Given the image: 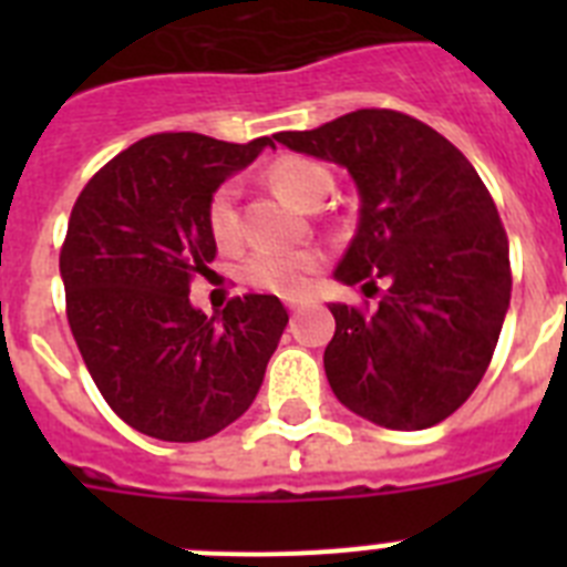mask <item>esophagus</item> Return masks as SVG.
Segmentation results:
<instances>
[{"label": "esophagus", "mask_w": 567, "mask_h": 567, "mask_svg": "<svg viewBox=\"0 0 567 567\" xmlns=\"http://www.w3.org/2000/svg\"><path fill=\"white\" fill-rule=\"evenodd\" d=\"M298 307H300L298 298H287V309H289V312H295V309H298Z\"/></svg>", "instance_id": "obj_1"}]
</instances>
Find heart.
I'll use <instances>...</instances> for the list:
<instances>
[{
    "label": "heart",
    "mask_w": 567,
    "mask_h": 567,
    "mask_svg": "<svg viewBox=\"0 0 567 567\" xmlns=\"http://www.w3.org/2000/svg\"><path fill=\"white\" fill-rule=\"evenodd\" d=\"M267 178L275 189L287 193L300 207L315 209L332 189V173L323 164L303 158V155H287L278 158L267 169ZM207 224L215 244L224 249L238 247L244 238V221L238 209V184L224 182L209 195ZM323 264L318 249H258L249 255L240 267L247 284L267 289L275 295H300L309 287L315 269Z\"/></svg>",
    "instance_id": "heart-1"
}]
</instances>
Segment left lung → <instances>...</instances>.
<instances>
[{"label": "left lung", "mask_w": 567, "mask_h": 567, "mask_svg": "<svg viewBox=\"0 0 567 567\" xmlns=\"http://www.w3.org/2000/svg\"><path fill=\"white\" fill-rule=\"evenodd\" d=\"M272 138L352 173L360 224L334 278L369 298L386 284L374 309L329 307L334 398L383 429L437 425L480 385L508 312V235L483 178L445 135L398 110Z\"/></svg>", "instance_id": "left-lung-1"}]
</instances>
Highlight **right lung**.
<instances>
[{
	"mask_svg": "<svg viewBox=\"0 0 567 567\" xmlns=\"http://www.w3.org/2000/svg\"><path fill=\"white\" fill-rule=\"evenodd\" d=\"M272 138L147 135L79 193L59 269L68 323L102 398L135 432L195 443L252 405L287 329L275 295L233 298L218 318L189 303L213 272L209 195Z\"/></svg>",
	"mask_w": 567,
	"mask_h": 567,
	"instance_id": "right-lung-1",
	"label": "right lung"
}]
</instances>
